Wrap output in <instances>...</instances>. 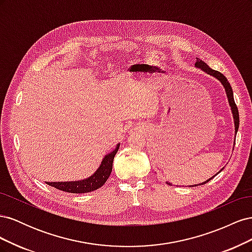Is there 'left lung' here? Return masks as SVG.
Here are the masks:
<instances>
[{
  "label": "left lung",
  "mask_w": 252,
  "mask_h": 252,
  "mask_svg": "<svg viewBox=\"0 0 252 252\" xmlns=\"http://www.w3.org/2000/svg\"><path fill=\"white\" fill-rule=\"evenodd\" d=\"M195 68H199V69H201L202 71H204L205 73H207L209 75H211V77L216 78L217 80H219L220 82V84H222L224 89H225V93H226V95H227V98H228V103H229V106L231 108V113H232V118H233V123H234V136L236 135V132H238L239 130V125H240V118H239V110H238V107H236V105L234 103V98H233V91H232V88L230 86L229 82H228V80L225 78V75L222 74L220 72L217 71V70H213L211 69V68L206 64L205 62H203V61L199 58H196V62L194 64ZM233 148H234V144H233ZM223 170V168L220 169L217 174H219L220 171ZM217 174L212 175V177L210 179H208L207 181L205 182H202L200 183V184H195V185H190L189 187H195V186H200V185H204L206 184V183H208L210 180H212L213 178L216 177ZM166 184L168 185H171L170 183L166 182Z\"/></svg>",
  "instance_id": "left-lung-1"
}]
</instances>
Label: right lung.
Segmentation results:
<instances>
[{"label":"right lung","mask_w":252,"mask_h":252,"mask_svg":"<svg viewBox=\"0 0 252 252\" xmlns=\"http://www.w3.org/2000/svg\"><path fill=\"white\" fill-rule=\"evenodd\" d=\"M120 143L117 145L116 148L103 158L96 171L94 174H91L89 178L71 182H46V184L69 193H86L98 189L105 184L109 178L112 171L113 158L114 156L117 155Z\"/></svg>","instance_id":"obj_1"}]
</instances>
